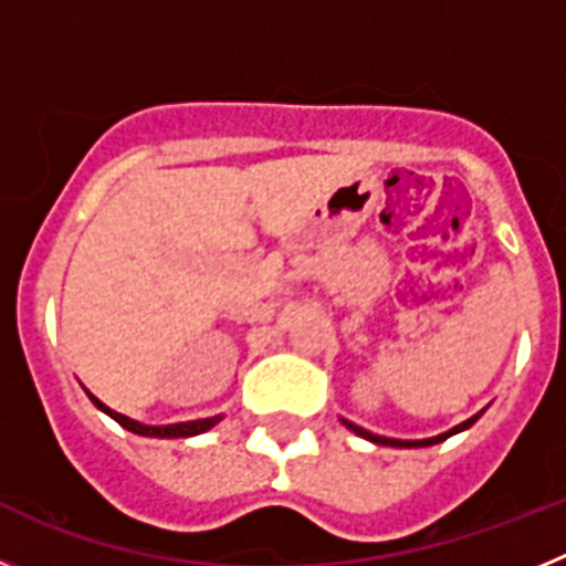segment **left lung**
<instances>
[{"label": "left lung", "mask_w": 566, "mask_h": 566, "mask_svg": "<svg viewBox=\"0 0 566 566\" xmlns=\"http://www.w3.org/2000/svg\"><path fill=\"white\" fill-rule=\"evenodd\" d=\"M479 417H482V411H479L476 417H470V419H464V422H459L457 428H451V431H444V433H439V437H431V439H391V437H379V433L365 431V428H359V424L348 422V419H339V422H343L345 428H348V431H354V433H357V437L368 439V442H374V444H388V448H431V444H439V442H444V439H448V437H453V433H462V431H468L470 424L476 422Z\"/></svg>", "instance_id": "left-lung-1"}]
</instances>
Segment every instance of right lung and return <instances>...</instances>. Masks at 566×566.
<instances>
[{"label":"right lung","instance_id":"add662e5","mask_svg":"<svg viewBox=\"0 0 566 566\" xmlns=\"http://www.w3.org/2000/svg\"><path fill=\"white\" fill-rule=\"evenodd\" d=\"M90 402L96 405L98 411L107 413L109 419H115V422L122 424V428H127V431L138 433V437H155V439H187V437H198V433H207L209 428H214V424L221 422L223 413H218V417H207V419H192V422H175V424H144L138 422V419H129L124 417V413L113 411V408H107V405L102 402L98 397H93V394L87 391Z\"/></svg>","mask_w":566,"mask_h":566}]
</instances>
